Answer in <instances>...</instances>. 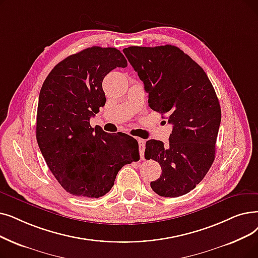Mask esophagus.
Returning a JSON list of instances; mask_svg holds the SVG:
<instances>
[{
    "label": "esophagus",
    "mask_w": 258,
    "mask_h": 258,
    "mask_svg": "<svg viewBox=\"0 0 258 258\" xmlns=\"http://www.w3.org/2000/svg\"><path fill=\"white\" fill-rule=\"evenodd\" d=\"M138 143H139V153L141 158H143V155H144V149H145V141L143 139L138 138Z\"/></svg>",
    "instance_id": "esophagus-1"
}]
</instances>
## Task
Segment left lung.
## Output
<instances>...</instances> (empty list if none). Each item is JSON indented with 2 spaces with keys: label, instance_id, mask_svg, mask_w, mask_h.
<instances>
[{
  "label": "left lung",
  "instance_id": "1",
  "mask_svg": "<svg viewBox=\"0 0 258 258\" xmlns=\"http://www.w3.org/2000/svg\"><path fill=\"white\" fill-rule=\"evenodd\" d=\"M123 52L144 84L149 106L173 125L167 147L155 139L145 144L144 157L162 170L151 187L163 197L184 195L215 159L221 109L214 87L205 71L176 46H131Z\"/></svg>",
  "mask_w": 258,
  "mask_h": 258
}]
</instances>
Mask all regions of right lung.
<instances>
[{
  "instance_id": "add662e5",
  "label": "right lung",
  "mask_w": 258,
  "mask_h": 258,
  "mask_svg": "<svg viewBox=\"0 0 258 258\" xmlns=\"http://www.w3.org/2000/svg\"><path fill=\"white\" fill-rule=\"evenodd\" d=\"M126 66L117 48L88 47L55 65L42 85L37 141L52 175L74 196L105 195L121 167L140 158L135 138L89 124L106 101L104 77Z\"/></svg>"
}]
</instances>
